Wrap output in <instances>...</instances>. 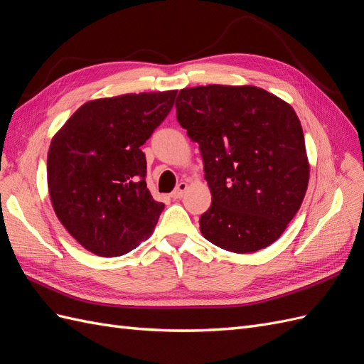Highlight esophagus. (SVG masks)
Listing matches in <instances>:
<instances>
[{
	"mask_svg": "<svg viewBox=\"0 0 364 364\" xmlns=\"http://www.w3.org/2000/svg\"><path fill=\"white\" fill-rule=\"evenodd\" d=\"M186 188H188V185H186L185 182H181L178 186H176L174 191L171 193V197L173 199H181V197H183Z\"/></svg>",
	"mask_w": 364,
	"mask_h": 364,
	"instance_id": "34e87169",
	"label": "esophagus"
}]
</instances>
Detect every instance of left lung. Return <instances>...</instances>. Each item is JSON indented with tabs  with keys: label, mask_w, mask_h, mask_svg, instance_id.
Instances as JSON below:
<instances>
[{
	"label": "left lung",
	"mask_w": 364,
	"mask_h": 364,
	"mask_svg": "<svg viewBox=\"0 0 364 364\" xmlns=\"http://www.w3.org/2000/svg\"><path fill=\"white\" fill-rule=\"evenodd\" d=\"M179 124L199 144L213 203L200 230L213 245L249 253L277 241L308 186L305 141L293 107L257 86L185 87Z\"/></svg>",
	"instance_id": "obj_1"
}]
</instances>
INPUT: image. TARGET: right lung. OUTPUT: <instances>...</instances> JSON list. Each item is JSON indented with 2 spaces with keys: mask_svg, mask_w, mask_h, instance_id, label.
<instances>
[{
  "mask_svg": "<svg viewBox=\"0 0 364 364\" xmlns=\"http://www.w3.org/2000/svg\"><path fill=\"white\" fill-rule=\"evenodd\" d=\"M174 98L176 91H167L87 102L54 135L47 159L54 213L95 255H124L155 229L164 203L147 188L141 146Z\"/></svg>",
  "mask_w": 364,
  "mask_h": 364,
  "instance_id": "right-lung-1",
  "label": "right lung"
}]
</instances>
